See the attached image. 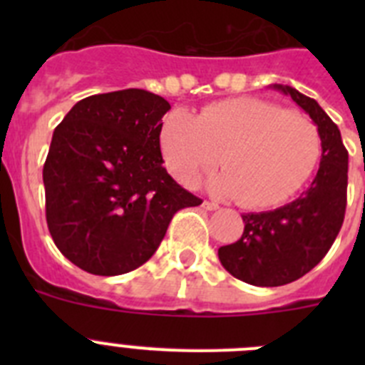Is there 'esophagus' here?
I'll list each match as a JSON object with an SVG mask.
<instances>
[{"label": "esophagus", "instance_id": "esophagus-1", "mask_svg": "<svg viewBox=\"0 0 365 365\" xmlns=\"http://www.w3.org/2000/svg\"><path fill=\"white\" fill-rule=\"evenodd\" d=\"M202 208H205V210H217L219 208V205L217 202H212V201H202Z\"/></svg>", "mask_w": 365, "mask_h": 365}]
</instances>
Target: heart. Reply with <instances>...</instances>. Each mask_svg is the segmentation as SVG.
<instances>
[{"label":"heart","instance_id":"1","mask_svg":"<svg viewBox=\"0 0 365 365\" xmlns=\"http://www.w3.org/2000/svg\"><path fill=\"white\" fill-rule=\"evenodd\" d=\"M164 163L182 185L222 159L208 179L222 197L245 208H274L305 186L322 157L318 125L302 113L261 98H232L202 109L197 118L173 109L160 124Z\"/></svg>","mask_w":365,"mask_h":365}]
</instances>
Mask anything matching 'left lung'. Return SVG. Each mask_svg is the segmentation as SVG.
<instances>
[{"instance_id":"8db88e82","label":"left lung","mask_w":365,"mask_h":365,"mask_svg":"<svg viewBox=\"0 0 365 365\" xmlns=\"http://www.w3.org/2000/svg\"><path fill=\"white\" fill-rule=\"evenodd\" d=\"M312 118L322 135L318 173L305 192L276 210L245 214L241 240L219 248L221 265L245 283L279 287L314 269L336 240L347 205V155L338 125L314 98L274 83Z\"/></svg>"}]
</instances>
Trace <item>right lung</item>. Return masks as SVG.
Segmentation results:
<instances>
[{
  "label": "right lung",
  "mask_w": 365,
  "mask_h": 365,
  "mask_svg": "<svg viewBox=\"0 0 365 365\" xmlns=\"http://www.w3.org/2000/svg\"><path fill=\"white\" fill-rule=\"evenodd\" d=\"M168 100L144 89L93 95L66 115L43 164L45 217L58 250L96 276L144 265L180 208L201 199L163 166Z\"/></svg>",
  "instance_id": "right-lung-1"
}]
</instances>
